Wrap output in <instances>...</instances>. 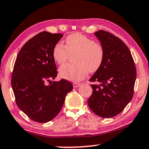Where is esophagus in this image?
<instances>
[{
    "label": "esophagus",
    "instance_id": "1",
    "mask_svg": "<svg viewBox=\"0 0 149 149\" xmlns=\"http://www.w3.org/2000/svg\"><path fill=\"white\" fill-rule=\"evenodd\" d=\"M80 85V83H78V82H73V86L74 88H77V87H78Z\"/></svg>",
    "mask_w": 149,
    "mask_h": 149
}]
</instances>
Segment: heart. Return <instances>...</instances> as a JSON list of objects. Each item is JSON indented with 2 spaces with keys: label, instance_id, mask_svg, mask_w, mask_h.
<instances>
[{
  "label": "heart",
  "instance_id": "b5f03b06",
  "mask_svg": "<svg viewBox=\"0 0 149 149\" xmlns=\"http://www.w3.org/2000/svg\"><path fill=\"white\" fill-rule=\"evenodd\" d=\"M76 64H65L59 69L61 78L70 81L84 79L88 72H95L104 60L102 47L93 40L79 33L69 35L66 38V45L58 42L53 49V58L56 63H65L70 55H75Z\"/></svg>",
  "mask_w": 149,
  "mask_h": 149
}]
</instances>
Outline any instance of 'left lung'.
Returning <instances> with one entry per match:
<instances>
[{
    "label": "left lung",
    "mask_w": 149,
    "mask_h": 149,
    "mask_svg": "<svg viewBox=\"0 0 149 149\" xmlns=\"http://www.w3.org/2000/svg\"><path fill=\"white\" fill-rule=\"evenodd\" d=\"M104 49V60L89 79L93 93L87 103L94 113L112 118L120 113L131 102L136 80V69L131 52L122 41L111 33H94Z\"/></svg>",
    "instance_id": "1"
}]
</instances>
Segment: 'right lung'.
I'll return each instance as SVG.
<instances>
[{
  "instance_id": "add662e5",
  "label": "right lung",
  "mask_w": 149,
  "mask_h": 149,
  "mask_svg": "<svg viewBox=\"0 0 149 149\" xmlns=\"http://www.w3.org/2000/svg\"><path fill=\"white\" fill-rule=\"evenodd\" d=\"M63 36L47 31L39 33L23 45L15 62L11 82L16 104L35 122L45 123L54 119L73 88L64 79L51 81L58 73L53 49ZM47 81L52 84L47 86Z\"/></svg>"
}]
</instances>
